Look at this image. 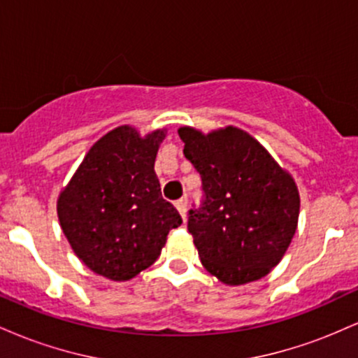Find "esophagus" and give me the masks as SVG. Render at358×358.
Returning <instances> with one entry per match:
<instances>
[{
    "label": "esophagus",
    "mask_w": 358,
    "mask_h": 358,
    "mask_svg": "<svg viewBox=\"0 0 358 358\" xmlns=\"http://www.w3.org/2000/svg\"><path fill=\"white\" fill-rule=\"evenodd\" d=\"M176 210L180 212V215H182V219L185 220V212H187V200H178V202L175 203Z\"/></svg>",
    "instance_id": "34e87169"
}]
</instances>
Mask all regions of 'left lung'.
Here are the masks:
<instances>
[{
    "mask_svg": "<svg viewBox=\"0 0 358 358\" xmlns=\"http://www.w3.org/2000/svg\"><path fill=\"white\" fill-rule=\"evenodd\" d=\"M202 176L205 200L188 232L203 268L229 286L257 281L279 264L299 217L296 182L257 139L234 126L208 134L178 129Z\"/></svg>",
    "mask_w": 358,
    "mask_h": 358,
    "instance_id": "left-lung-1",
    "label": "left lung"
}]
</instances>
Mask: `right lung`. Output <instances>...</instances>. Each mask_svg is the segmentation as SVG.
<instances>
[{
    "mask_svg": "<svg viewBox=\"0 0 358 358\" xmlns=\"http://www.w3.org/2000/svg\"><path fill=\"white\" fill-rule=\"evenodd\" d=\"M166 129L141 136L124 124L84 156L62 188L57 215L76 256L110 281H129L150 268L182 217L162 196L155 159Z\"/></svg>",
    "mask_w": 358,
    "mask_h": 358,
    "instance_id": "1",
    "label": "right lung"
}]
</instances>
